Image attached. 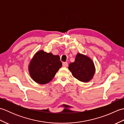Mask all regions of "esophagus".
Wrapping results in <instances>:
<instances>
[{"mask_svg": "<svg viewBox=\"0 0 124 124\" xmlns=\"http://www.w3.org/2000/svg\"><path fill=\"white\" fill-rule=\"evenodd\" d=\"M62 65H63V67H67L68 66V63L67 62H65L63 63Z\"/></svg>", "mask_w": 124, "mask_h": 124, "instance_id": "esophagus-1", "label": "esophagus"}]
</instances>
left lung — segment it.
I'll return each instance as SVG.
<instances>
[{
  "mask_svg": "<svg viewBox=\"0 0 124 124\" xmlns=\"http://www.w3.org/2000/svg\"><path fill=\"white\" fill-rule=\"evenodd\" d=\"M68 69L73 77L84 83L91 80L95 73V67L93 60L79 53L76 55L75 62L69 64Z\"/></svg>",
  "mask_w": 124,
  "mask_h": 124,
  "instance_id": "8db88e82",
  "label": "left lung"
}]
</instances>
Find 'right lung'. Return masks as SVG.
Here are the masks:
<instances>
[{
    "mask_svg": "<svg viewBox=\"0 0 124 124\" xmlns=\"http://www.w3.org/2000/svg\"><path fill=\"white\" fill-rule=\"evenodd\" d=\"M62 65L59 55L47 53L43 50L37 52L28 65L31 78L39 84L50 82Z\"/></svg>",
    "mask_w": 124,
    "mask_h": 124,
    "instance_id": "right-lung-1",
    "label": "right lung"
}]
</instances>
